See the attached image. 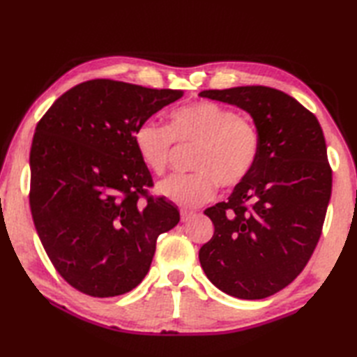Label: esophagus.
Returning a JSON list of instances; mask_svg holds the SVG:
<instances>
[{
    "mask_svg": "<svg viewBox=\"0 0 357 357\" xmlns=\"http://www.w3.org/2000/svg\"><path fill=\"white\" fill-rule=\"evenodd\" d=\"M195 218L193 211H188V210H181V222H188L190 219Z\"/></svg>",
    "mask_w": 357,
    "mask_h": 357,
    "instance_id": "1",
    "label": "esophagus"
}]
</instances>
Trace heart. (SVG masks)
<instances>
[{
  "label": "heart",
  "instance_id": "1",
  "mask_svg": "<svg viewBox=\"0 0 357 357\" xmlns=\"http://www.w3.org/2000/svg\"><path fill=\"white\" fill-rule=\"evenodd\" d=\"M173 141L179 146H196L190 161L195 172L164 179L158 193L183 208H196L210 201L218 183L234 187L245 181L261 150V136L252 121L208 101L173 110L167 128L146 121L133 132L136 153L155 174H162L169 167Z\"/></svg>",
  "mask_w": 357,
  "mask_h": 357
}]
</instances>
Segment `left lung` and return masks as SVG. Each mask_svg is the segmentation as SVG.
<instances>
[{"instance_id": "left-lung-1", "label": "left lung", "mask_w": 357, "mask_h": 357, "mask_svg": "<svg viewBox=\"0 0 357 357\" xmlns=\"http://www.w3.org/2000/svg\"><path fill=\"white\" fill-rule=\"evenodd\" d=\"M202 98L245 110L261 136L255 169L227 202L207 208L215 225L199 250L210 282L239 299H264L298 278L321 238L331 169L319 121L280 90L242 86Z\"/></svg>"}]
</instances>
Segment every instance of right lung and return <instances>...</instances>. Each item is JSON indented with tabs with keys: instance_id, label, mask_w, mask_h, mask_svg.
<instances>
[{
	"instance_id": "obj_1",
	"label": "right lung",
	"mask_w": 357,
	"mask_h": 357,
	"mask_svg": "<svg viewBox=\"0 0 357 357\" xmlns=\"http://www.w3.org/2000/svg\"><path fill=\"white\" fill-rule=\"evenodd\" d=\"M183 95L92 79L67 90L38 123L30 149L33 224L53 267L81 293L112 298L138 287L158 236L179 222L173 204L147 195L153 179L133 132Z\"/></svg>"
}]
</instances>
